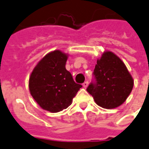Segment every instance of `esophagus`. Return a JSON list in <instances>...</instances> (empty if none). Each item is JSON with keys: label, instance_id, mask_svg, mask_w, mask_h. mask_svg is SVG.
<instances>
[{"label": "esophagus", "instance_id": "esophagus-1", "mask_svg": "<svg viewBox=\"0 0 149 149\" xmlns=\"http://www.w3.org/2000/svg\"><path fill=\"white\" fill-rule=\"evenodd\" d=\"M83 87L84 88H86V87H88V81H85V82L83 83Z\"/></svg>", "mask_w": 149, "mask_h": 149}]
</instances>
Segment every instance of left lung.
I'll list each match as a JSON object with an SVG mask.
<instances>
[{
	"label": "left lung",
	"instance_id": "obj_1",
	"mask_svg": "<svg viewBox=\"0 0 149 149\" xmlns=\"http://www.w3.org/2000/svg\"><path fill=\"white\" fill-rule=\"evenodd\" d=\"M93 75L95 80L88 86L87 92L96 104L105 109L123 104L133 88V78L124 62L113 52H104L98 59Z\"/></svg>",
	"mask_w": 149,
	"mask_h": 149
}]
</instances>
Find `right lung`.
Instances as JSON below:
<instances>
[{"mask_svg": "<svg viewBox=\"0 0 149 149\" xmlns=\"http://www.w3.org/2000/svg\"><path fill=\"white\" fill-rule=\"evenodd\" d=\"M68 55L61 50L47 54L31 73L29 88L42 109L57 113L66 109L82 85L74 82L65 68Z\"/></svg>", "mask_w": 149, "mask_h": 149, "instance_id": "obj_1", "label": "right lung"}]
</instances>
